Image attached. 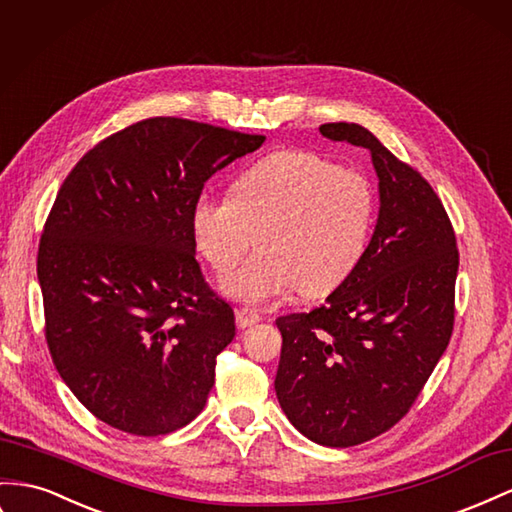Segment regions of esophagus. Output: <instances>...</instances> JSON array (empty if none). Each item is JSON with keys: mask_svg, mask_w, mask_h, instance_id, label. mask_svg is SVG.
Here are the masks:
<instances>
[{"mask_svg": "<svg viewBox=\"0 0 512 512\" xmlns=\"http://www.w3.org/2000/svg\"><path fill=\"white\" fill-rule=\"evenodd\" d=\"M260 321H262V316H260L256 310H252V308H239V310H237V325H239L241 329L252 327V325H256V323H260Z\"/></svg>", "mask_w": 512, "mask_h": 512, "instance_id": "obj_1", "label": "esophagus"}]
</instances>
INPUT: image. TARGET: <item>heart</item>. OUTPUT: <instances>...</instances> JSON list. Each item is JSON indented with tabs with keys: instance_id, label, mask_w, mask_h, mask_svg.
Segmentation results:
<instances>
[{
	"instance_id": "1",
	"label": "heart",
	"mask_w": 512,
	"mask_h": 512,
	"mask_svg": "<svg viewBox=\"0 0 512 512\" xmlns=\"http://www.w3.org/2000/svg\"><path fill=\"white\" fill-rule=\"evenodd\" d=\"M372 222L366 178L306 150L260 159L232 196L202 193L191 211L193 239L219 275L239 265L258 234L260 252L224 280L230 297L256 306L295 288L301 297L336 290L364 258Z\"/></svg>"
}]
</instances>
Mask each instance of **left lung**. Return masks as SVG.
Masks as SVG:
<instances>
[{
  "label": "left lung",
  "mask_w": 512,
  "mask_h": 512,
  "mask_svg": "<svg viewBox=\"0 0 512 512\" xmlns=\"http://www.w3.org/2000/svg\"><path fill=\"white\" fill-rule=\"evenodd\" d=\"M331 142L366 148L381 209L357 269L323 306L280 316L275 394L299 433L329 448L379 437L407 416L454 327L457 237L426 178L355 122Z\"/></svg>",
  "instance_id": "left-lung-1"
}]
</instances>
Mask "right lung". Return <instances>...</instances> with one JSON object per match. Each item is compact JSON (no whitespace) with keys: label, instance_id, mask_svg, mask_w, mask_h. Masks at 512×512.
<instances>
[{"label":"right lung","instance_id":"add662e5","mask_svg":"<svg viewBox=\"0 0 512 512\" xmlns=\"http://www.w3.org/2000/svg\"><path fill=\"white\" fill-rule=\"evenodd\" d=\"M262 142L157 116L105 137L64 178L36 271L51 359L94 418L157 437L204 409L234 312L204 280L191 211Z\"/></svg>","mask_w":512,"mask_h":512}]
</instances>
